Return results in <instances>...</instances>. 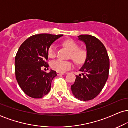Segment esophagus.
<instances>
[{"instance_id": "1", "label": "esophagus", "mask_w": 128, "mask_h": 128, "mask_svg": "<svg viewBox=\"0 0 128 128\" xmlns=\"http://www.w3.org/2000/svg\"><path fill=\"white\" fill-rule=\"evenodd\" d=\"M63 74H64V73H60V72H57V75H58V76H60V75H63Z\"/></svg>"}]
</instances>
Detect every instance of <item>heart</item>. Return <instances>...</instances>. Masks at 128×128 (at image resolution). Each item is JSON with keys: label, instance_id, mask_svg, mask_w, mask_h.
I'll return each instance as SVG.
<instances>
[{"label": "heart", "instance_id": "heart-1", "mask_svg": "<svg viewBox=\"0 0 128 128\" xmlns=\"http://www.w3.org/2000/svg\"><path fill=\"white\" fill-rule=\"evenodd\" d=\"M67 49L71 51L70 58L78 64H82L86 61V52L85 50L79 49V46L75 41L73 40H66L63 42ZM48 54L50 58H55L56 55V48L54 44H52L48 49ZM51 67L60 73H64L73 67L72 62L62 60H56L51 62Z\"/></svg>", "mask_w": 128, "mask_h": 128}]
</instances>
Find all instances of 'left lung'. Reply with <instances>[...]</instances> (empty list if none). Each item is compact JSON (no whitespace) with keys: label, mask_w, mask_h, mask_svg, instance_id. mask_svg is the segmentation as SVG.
<instances>
[{"label":"left lung","mask_w":128,"mask_h":128,"mask_svg":"<svg viewBox=\"0 0 128 128\" xmlns=\"http://www.w3.org/2000/svg\"><path fill=\"white\" fill-rule=\"evenodd\" d=\"M86 44V58L79 70L82 73L76 76L72 92L76 99L87 101L94 99L102 90L109 76L110 59L105 46L90 35L78 36Z\"/></svg>","instance_id":"left-lung-1"}]
</instances>
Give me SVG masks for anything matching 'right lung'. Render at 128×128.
<instances>
[{
	"label": "right lung",
	"instance_id": "1",
	"mask_svg": "<svg viewBox=\"0 0 128 128\" xmlns=\"http://www.w3.org/2000/svg\"><path fill=\"white\" fill-rule=\"evenodd\" d=\"M62 36L48 34L34 35L20 46L15 58L16 77L22 90L30 98H42L50 90L56 72L51 70L46 73L42 70V67L49 66L46 62L48 48Z\"/></svg>",
	"mask_w": 128,
	"mask_h": 128
}]
</instances>
